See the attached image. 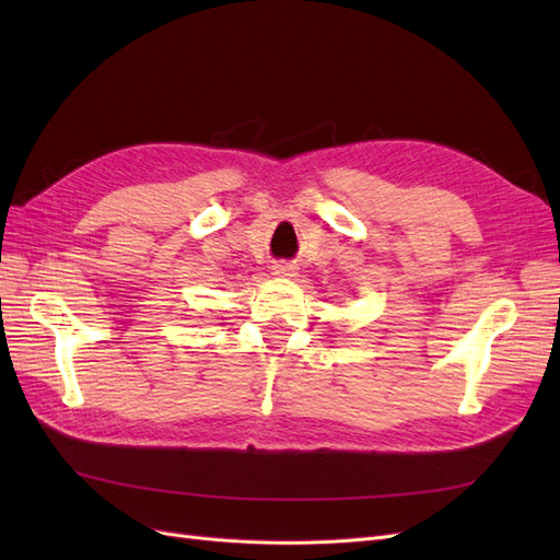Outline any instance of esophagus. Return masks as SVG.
Returning a JSON list of instances; mask_svg holds the SVG:
<instances>
[{
  "instance_id": "1",
  "label": "esophagus",
  "mask_w": 560,
  "mask_h": 560,
  "mask_svg": "<svg viewBox=\"0 0 560 560\" xmlns=\"http://www.w3.org/2000/svg\"><path fill=\"white\" fill-rule=\"evenodd\" d=\"M273 273H276V276H294V266L287 264V261H278V264L273 266Z\"/></svg>"
}]
</instances>
